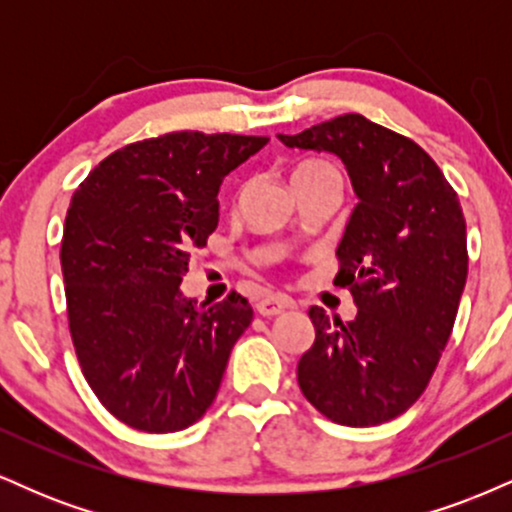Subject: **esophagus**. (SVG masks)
<instances>
[{"instance_id":"34e87169","label":"esophagus","mask_w":512,"mask_h":512,"mask_svg":"<svg viewBox=\"0 0 512 512\" xmlns=\"http://www.w3.org/2000/svg\"><path fill=\"white\" fill-rule=\"evenodd\" d=\"M293 308V301L289 296H281V293H276V296H264L260 303H257V313L264 315V317H272V315H279L284 313V310Z\"/></svg>"}]
</instances>
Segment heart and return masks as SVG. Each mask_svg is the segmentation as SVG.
<instances>
[{"mask_svg":"<svg viewBox=\"0 0 512 512\" xmlns=\"http://www.w3.org/2000/svg\"><path fill=\"white\" fill-rule=\"evenodd\" d=\"M317 170H332V168H330V166H325V163H315V161H310V163H301V166L296 168V173H293V175L317 173Z\"/></svg>","mask_w":512,"mask_h":512,"instance_id":"1","label":"heart"}]
</instances>
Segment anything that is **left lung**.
Returning a JSON list of instances; mask_svg holds the SVG:
<instances>
[{"instance_id":"obj_1","label":"left lung","mask_w":512,"mask_h":512,"mask_svg":"<svg viewBox=\"0 0 512 512\" xmlns=\"http://www.w3.org/2000/svg\"><path fill=\"white\" fill-rule=\"evenodd\" d=\"M279 139L342 158L358 197L334 279L358 313L342 322L308 310L315 342L298 361V385L334 424H385L426 390L455 325L467 281L460 199L419 144L363 115Z\"/></svg>"}]
</instances>
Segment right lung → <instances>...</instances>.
<instances>
[{"instance_id":"right-lung-1","label":"right lung","mask_w":512,"mask_h":512,"mask_svg":"<svg viewBox=\"0 0 512 512\" xmlns=\"http://www.w3.org/2000/svg\"><path fill=\"white\" fill-rule=\"evenodd\" d=\"M170 132L98 163L69 204L62 274L86 383L122 424L173 433L202 419L252 308L185 298L190 252L219 226L221 182L267 144Z\"/></svg>"}]
</instances>
